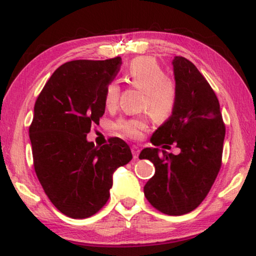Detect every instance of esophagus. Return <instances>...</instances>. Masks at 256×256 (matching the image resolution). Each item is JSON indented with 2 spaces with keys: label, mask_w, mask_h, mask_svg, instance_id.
Returning <instances> with one entry per match:
<instances>
[{
  "label": "esophagus",
  "mask_w": 256,
  "mask_h": 256,
  "mask_svg": "<svg viewBox=\"0 0 256 256\" xmlns=\"http://www.w3.org/2000/svg\"><path fill=\"white\" fill-rule=\"evenodd\" d=\"M132 156H134V158H138V154H140V148L138 146H132Z\"/></svg>",
  "instance_id": "obj_1"
}]
</instances>
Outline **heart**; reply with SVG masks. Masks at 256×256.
Segmentation results:
<instances>
[{
  "label": "heart",
  "mask_w": 256,
  "mask_h": 256,
  "mask_svg": "<svg viewBox=\"0 0 256 256\" xmlns=\"http://www.w3.org/2000/svg\"><path fill=\"white\" fill-rule=\"evenodd\" d=\"M124 80L129 85L143 90L142 108L149 110L156 120H168L174 114L178 102L176 82L166 76L164 68L152 57L132 59L124 70ZM121 88L116 82H108L104 87V101L107 108L118 104ZM148 127V115L142 114L128 118H120L116 129L122 135L138 138Z\"/></svg>",
  "instance_id": "heart-1"
}]
</instances>
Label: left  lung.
<instances>
[{
    "label": "left lung",
    "instance_id": "left-lung-1",
    "mask_svg": "<svg viewBox=\"0 0 256 256\" xmlns=\"http://www.w3.org/2000/svg\"><path fill=\"white\" fill-rule=\"evenodd\" d=\"M178 102L174 114L154 132V146L176 144L178 155L146 148L140 158L155 166V174L144 185L152 208L169 216L197 208L211 190L222 163L225 124L218 98L208 80L186 58L172 62Z\"/></svg>",
    "mask_w": 256,
    "mask_h": 256
}]
</instances>
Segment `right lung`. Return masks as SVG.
Masks as SVG:
<instances>
[{
    "label": "right lung",
    "mask_w": 256,
    "mask_h": 256,
    "mask_svg": "<svg viewBox=\"0 0 256 256\" xmlns=\"http://www.w3.org/2000/svg\"><path fill=\"white\" fill-rule=\"evenodd\" d=\"M121 57L72 60L56 70L38 96L29 127L34 168L45 194L62 214L85 219L110 199L112 174L132 158L124 140L102 146L87 142L104 113V87Z\"/></svg>",
    "instance_id": "1"
}]
</instances>
